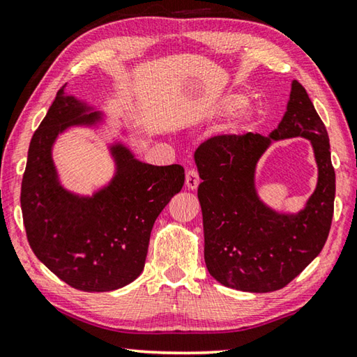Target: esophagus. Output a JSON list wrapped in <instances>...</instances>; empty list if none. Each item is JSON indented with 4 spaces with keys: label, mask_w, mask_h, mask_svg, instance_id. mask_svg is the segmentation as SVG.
Instances as JSON below:
<instances>
[{
    "label": "esophagus",
    "mask_w": 357,
    "mask_h": 357,
    "mask_svg": "<svg viewBox=\"0 0 357 357\" xmlns=\"http://www.w3.org/2000/svg\"><path fill=\"white\" fill-rule=\"evenodd\" d=\"M200 183V178H199V174L197 171L194 169H188L186 171V177H185V185L188 190H197V186Z\"/></svg>",
    "instance_id": "obj_1"
}]
</instances>
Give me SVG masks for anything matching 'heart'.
I'll return each instance as SVG.
<instances>
[{"label":"heart","mask_w":357,"mask_h":357,"mask_svg":"<svg viewBox=\"0 0 357 357\" xmlns=\"http://www.w3.org/2000/svg\"><path fill=\"white\" fill-rule=\"evenodd\" d=\"M248 102V96L245 93L242 91H228L227 95L222 96L216 107H214V113L219 116H231V115H236L238 111V126L239 127H248L253 124L255 116H257V112L250 107H246L244 109L243 107L247 105Z\"/></svg>","instance_id":"obj_1"}]
</instances>
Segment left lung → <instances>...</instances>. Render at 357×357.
<instances>
[{"label": "left lung", "instance_id": "1", "mask_svg": "<svg viewBox=\"0 0 357 357\" xmlns=\"http://www.w3.org/2000/svg\"><path fill=\"white\" fill-rule=\"evenodd\" d=\"M312 141L319 177L313 196L298 213H280L257 196L254 172L273 140ZM202 183L197 197L204 216L205 264L211 277L244 292H273L303 272L321 252L334 213L335 172L329 138L298 80H294L283 119L268 137L218 135L194 153Z\"/></svg>", "mask_w": 357, "mask_h": 357}]
</instances>
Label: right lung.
Segmentation results:
<instances>
[{"label":"right lung","instance_id":"add662e5","mask_svg":"<svg viewBox=\"0 0 357 357\" xmlns=\"http://www.w3.org/2000/svg\"><path fill=\"white\" fill-rule=\"evenodd\" d=\"M104 121L84 100L57 91L33 133L22 181V211L36 257L74 289L109 292L143 272L151 231L161 210L180 192V165L139 161L126 144H110L115 176L91 196L62 186L52 146L70 127H98Z\"/></svg>","mask_w":357,"mask_h":357}]
</instances>
